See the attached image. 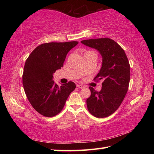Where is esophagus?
I'll list each match as a JSON object with an SVG mask.
<instances>
[{"mask_svg":"<svg viewBox=\"0 0 154 154\" xmlns=\"http://www.w3.org/2000/svg\"><path fill=\"white\" fill-rule=\"evenodd\" d=\"M77 87L79 88V89H83V88H84V85H83L77 84Z\"/></svg>","mask_w":154,"mask_h":154,"instance_id":"34e87169","label":"esophagus"}]
</instances>
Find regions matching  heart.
Returning a JSON list of instances; mask_svg holds the SVG:
<instances>
[{"label":"heart","instance_id":"obj_1","mask_svg":"<svg viewBox=\"0 0 154 154\" xmlns=\"http://www.w3.org/2000/svg\"><path fill=\"white\" fill-rule=\"evenodd\" d=\"M91 52H93V53H94V52L93 51H87L85 52V54H86V53H91Z\"/></svg>","mask_w":154,"mask_h":154}]
</instances>
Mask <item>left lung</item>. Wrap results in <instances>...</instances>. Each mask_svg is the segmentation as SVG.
Segmentation results:
<instances>
[{
    "instance_id": "left-lung-1",
    "label": "left lung",
    "mask_w": 154,
    "mask_h": 154,
    "mask_svg": "<svg viewBox=\"0 0 154 154\" xmlns=\"http://www.w3.org/2000/svg\"><path fill=\"white\" fill-rule=\"evenodd\" d=\"M81 42L96 49L103 58L102 67L94 79L96 81H103L102 89L98 92L89 87L91 94L87 99V109L94 116L107 117L119 109L128 90V60L123 49L112 39H90Z\"/></svg>"
}]
</instances>
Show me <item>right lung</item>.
I'll list each match as a JSON object with an SVG mask.
<instances>
[{"mask_svg":"<svg viewBox=\"0 0 154 154\" xmlns=\"http://www.w3.org/2000/svg\"><path fill=\"white\" fill-rule=\"evenodd\" d=\"M78 42H50L38 45L26 61L22 83L29 102L42 115L53 117L63 109L76 85L72 81L58 86L53 74L63 67L67 53Z\"/></svg>","mask_w":154,"mask_h":154,"instance_id":"right-lung-1","label":"right lung"}]
</instances>
